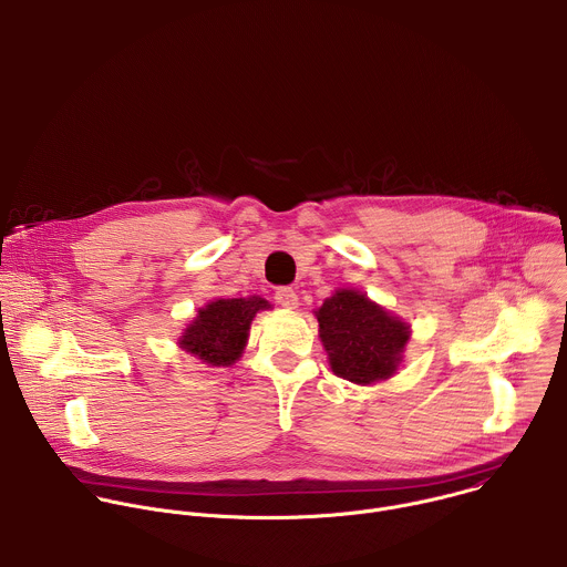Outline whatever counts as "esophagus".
<instances>
[{"label":"esophagus","mask_w":567,"mask_h":567,"mask_svg":"<svg viewBox=\"0 0 567 567\" xmlns=\"http://www.w3.org/2000/svg\"><path fill=\"white\" fill-rule=\"evenodd\" d=\"M274 298H276L278 305H282L287 309H296L298 307V293L291 287H278Z\"/></svg>","instance_id":"obj_1"}]
</instances>
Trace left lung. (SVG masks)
<instances>
[{
	"label": "left lung",
	"mask_w": 567,
	"mask_h": 567,
	"mask_svg": "<svg viewBox=\"0 0 567 567\" xmlns=\"http://www.w3.org/2000/svg\"><path fill=\"white\" fill-rule=\"evenodd\" d=\"M320 340L336 375L355 385L390 379L410 327L353 289H340L316 311Z\"/></svg>",
	"instance_id": "left-lung-1"
}]
</instances>
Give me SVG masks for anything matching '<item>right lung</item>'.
<instances>
[{
	"label": "right lung",
	"instance_id": "obj_1",
	"mask_svg": "<svg viewBox=\"0 0 567 567\" xmlns=\"http://www.w3.org/2000/svg\"><path fill=\"white\" fill-rule=\"evenodd\" d=\"M267 307V300L258 296L216 300L200 309L194 324L186 327L179 344L209 364H231L245 349L254 316Z\"/></svg>",
	"mask_w": 567,
	"mask_h": 567
}]
</instances>
